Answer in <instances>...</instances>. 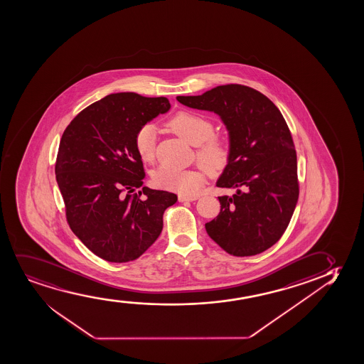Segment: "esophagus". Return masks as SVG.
Returning a JSON list of instances; mask_svg holds the SVG:
<instances>
[{"label": "esophagus", "mask_w": 364, "mask_h": 364, "mask_svg": "<svg viewBox=\"0 0 364 364\" xmlns=\"http://www.w3.org/2000/svg\"><path fill=\"white\" fill-rule=\"evenodd\" d=\"M197 199H198V196H182V194L178 196V200L181 203L193 202V200H197Z\"/></svg>", "instance_id": "34e87169"}]
</instances>
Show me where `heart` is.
<instances>
[{
    "instance_id": "obj_1",
    "label": "heart",
    "mask_w": 364,
    "mask_h": 364,
    "mask_svg": "<svg viewBox=\"0 0 364 364\" xmlns=\"http://www.w3.org/2000/svg\"><path fill=\"white\" fill-rule=\"evenodd\" d=\"M168 128L184 141L198 146L197 157L209 172L218 173L225 168L230 160V141L223 135L213 134L214 125L208 118L192 112H180L168 120ZM155 145L156 129L147 123L134 136V146L141 161L151 162L155 159ZM205 178L207 171L203 167L177 170L162 166L152 175V182L156 187L184 196L198 193Z\"/></svg>"
}]
</instances>
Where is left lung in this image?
<instances>
[{
    "mask_svg": "<svg viewBox=\"0 0 364 364\" xmlns=\"http://www.w3.org/2000/svg\"><path fill=\"white\" fill-rule=\"evenodd\" d=\"M194 109L217 113L229 132L230 160L218 187L220 213L205 224L208 235L232 256H253L281 239L299 197L296 152L281 111L244 85H223L200 96H178Z\"/></svg>",
    "mask_w": 364,
    "mask_h": 364,
    "instance_id": "8db88e82",
    "label": "left lung"
}]
</instances>
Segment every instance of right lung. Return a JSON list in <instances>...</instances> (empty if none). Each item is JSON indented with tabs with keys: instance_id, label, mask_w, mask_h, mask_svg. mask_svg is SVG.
Here are the masks:
<instances>
[{
	"instance_id": "1",
	"label": "right lung",
	"mask_w": 364,
	"mask_h": 364,
	"mask_svg": "<svg viewBox=\"0 0 364 364\" xmlns=\"http://www.w3.org/2000/svg\"><path fill=\"white\" fill-rule=\"evenodd\" d=\"M170 108L166 97L112 93L80 112L61 136L55 175L66 219L82 244L108 262L140 257L161 234L164 212L177 202L166 191L143 187L134 193L145 177L134 136Z\"/></svg>"
}]
</instances>
